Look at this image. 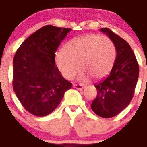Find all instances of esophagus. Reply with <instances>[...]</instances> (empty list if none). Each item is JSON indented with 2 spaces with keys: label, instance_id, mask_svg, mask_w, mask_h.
<instances>
[{
  "label": "esophagus",
  "instance_id": "34e87169",
  "mask_svg": "<svg viewBox=\"0 0 147 147\" xmlns=\"http://www.w3.org/2000/svg\"><path fill=\"white\" fill-rule=\"evenodd\" d=\"M73 87L76 88V89L79 90H81L84 88V86L82 85V84H73Z\"/></svg>",
  "mask_w": 147,
  "mask_h": 147
}]
</instances>
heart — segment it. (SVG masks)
<instances>
[{
  "label": "heart",
  "instance_id": "1",
  "mask_svg": "<svg viewBox=\"0 0 147 147\" xmlns=\"http://www.w3.org/2000/svg\"><path fill=\"white\" fill-rule=\"evenodd\" d=\"M117 57L113 42L109 38L90 34L71 39L55 54V64L61 75L71 80L79 68L78 80L85 82L92 76L102 79L110 71Z\"/></svg>",
  "mask_w": 147,
  "mask_h": 147
}]
</instances>
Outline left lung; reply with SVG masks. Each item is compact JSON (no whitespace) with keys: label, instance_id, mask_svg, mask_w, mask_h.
Returning a JSON list of instances; mask_svg holds the SVG:
<instances>
[{"label":"left lung","instance_id":"1","mask_svg":"<svg viewBox=\"0 0 147 147\" xmlns=\"http://www.w3.org/2000/svg\"><path fill=\"white\" fill-rule=\"evenodd\" d=\"M101 31L113 42L117 57L110 73L94 84L98 92L91 109L99 117L111 118L120 113L131 101L139 67L131 47L124 39L109 28H102Z\"/></svg>","mask_w":147,"mask_h":147}]
</instances>
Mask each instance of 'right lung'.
Masks as SVG:
<instances>
[{
  "label": "right lung",
  "instance_id": "right-lung-1",
  "mask_svg": "<svg viewBox=\"0 0 147 147\" xmlns=\"http://www.w3.org/2000/svg\"><path fill=\"white\" fill-rule=\"evenodd\" d=\"M70 30L46 25L28 37L15 54L13 90L24 109L34 116L51 113L71 88L55 65V52Z\"/></svg>",
  "mask_w": 147,
  "mask_h": 147
}]
</instances>
